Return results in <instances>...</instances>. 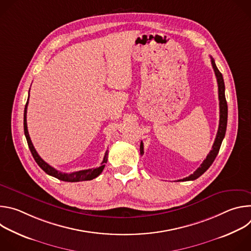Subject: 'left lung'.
<instances>
[{"mask_svg":"<svg viewBox=\"0 0 251 251\" xmlns=\"http://www.w3.org/2000/svg\"><path fill=\"white\" fill-rule=\"evenodd\" d=\"M210 60H211V65L214 71V75L217 76V80H218V86H219V100H220V125H219V130L217 133V137L216 140H214V143L212 145V149L210 150V152L208 153V155L206 156V158L204 159V161L201 163V165L194 172V174L190 175L187 177H184L183 180H178V181H194L196 178H198L199 176H201L209 167L210 165L213 163L214 159L218 156L222 142L225 138L226 135V125H227V103L226 100V93H225V81H224V77L223 75L220 73V70L218 69L216 62H214V59L210 56ZM144 147H143V143L141 142L140 145V152H142Z\"/></svg>","mask_w":251,"mask_h":251,"instance_id":"8db88e82","label":"left lung"}]
</instances>
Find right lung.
I'll use <instances>...</instances> for the list:
<instances>
[{
	"mask_svg": "<svg viewBox=\"0 0 251 251\" xmlns=\"http://www.w3.org/2000/svg\"><path fill=\"white\" fill-rule=\"evenodd\" d=\"M28 96H29V92H28ZM27 104H28V98H27V101L25 103V112H24V130H25V136L26 138V141H27V145H28V148L30 150V153L34 159V161L37 162V164L50 176H52L56 178H58V180L60 181H64V182H82V181H90V180H93V178H95L96 176H98L104 167H105V164L107 163V159H108V153H105L104 155V158H103V161L101 163V166L98 167V168H95V169H88V170H82V171H77V172H74V173H69V174H66V173H62L60 171H57L55 170L54 168H52L51 166H50L48 163H46L41 157L40 155L38 154V152L35 151L32 143H31V140L29 138V135H28V131H27V126H26V109H27Z\"/></svg>",
	"mask_w": 251,
	"mask_h": 251,
	"instance_id": "1",
	"label": "right lung"
}]
</instances>
